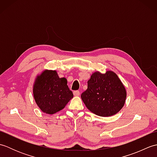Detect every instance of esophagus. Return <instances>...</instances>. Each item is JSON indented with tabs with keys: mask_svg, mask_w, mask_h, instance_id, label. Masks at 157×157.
<instances>
[{
	"mask_svg": "<svg viewBox=\"0 0 157 157\" xmlns=\"http://www.w3.org/2000/svg\"><path fill=\"white\" fill-rule=\"evenodd\" d=\"M73 94H74L75 96H79V94H80V92L78 91V90L74 91V92H73Z\"/></svg>",
	"mask_w": 157,
	"mask_h": 157,
	"instance_id": "1",
	"label": "esophagus"
}]
</instances>
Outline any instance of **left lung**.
Returning a JSON list of instances; mask_svg holds the SVG:
<instances>
[{"mask_svg": "<svg viewBox=\"0 0 157 157\" xmlns=\"http://www.w3.org/2000/svg\"><path fill=\"white\" fill-rule=\"evenodd\" d=\"M126 96L125 86L112 71L92 73L88 81V89L81 94L86 107L101 117L117 113L124 105Z\"/></svg>", "mask_w": 157, "mask_h": 157, "instance_id": "obj_1", "label": "left lung"}]
</instances>
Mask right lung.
Returning <instances> with one entry per match:
<instances>
[{"label": "right lung", "mask_w": 157, "mask_h": 157, "mask_svg": "<svg viewBox=\"0 0 157 157\" xmlns=\"http://www.w3.org/2000/svg\"><path fill=\"white\" fill-rule=\"evenodd\" d=\"M33 94L41 111L50 115L64 109L73 97L66 78H60L55 70L47 69L36 77Z\"/></svg>", "instance_id": "right-lung-1"}]
</instances>
